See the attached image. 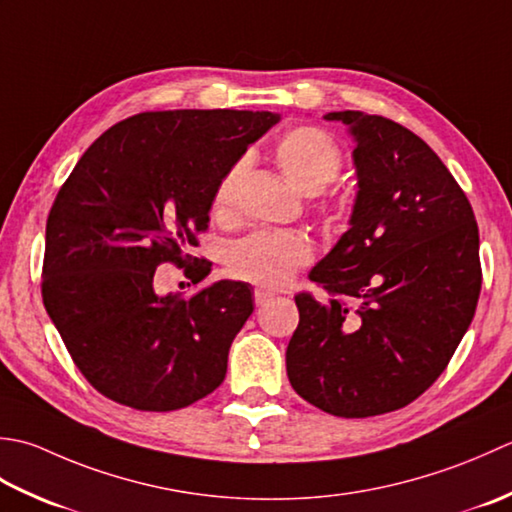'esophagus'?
Wrapping results in <instances>:
<instances>
[{
    "label": "esophagus",
    "mask_w": 512,
    "mask_h": 512,
    "mask_svg": "<svg viewBox=\"0 0 512 512\" xmlns=\"http://www.w3.org/2000/svg\"><path fill=\"white\" fill-rule=\"evenodd\" d=\"M271 298H274V291L263 289V287H258V289L254 291V300H256V305H258V307L267 305V302H269Z\"/></svg>",
    "instance_id": "esophagus-1"
}]
</instances>
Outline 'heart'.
<instances>
[{"instance_id":"1","label":"heart","mask_w":512,"mask_h":512,"mask_svg":"<svg viewBox=\"0 0 512 512\" xmlns=\"http://www.w3.org/2000/svg\"><path fill=\"white\" fill-rule=\"evenodd\" d=\"M280 170L300 192L318 194L342 172V152L325 130L302 125L289 130L276 148ZM249 170V159L234 161L212 194V214L229 218L236 214L241 187ZM311 260L305 236L294 232H258L234 243L227 252L229 276L258 287H280Z\"/></svg>"}]
</instances>
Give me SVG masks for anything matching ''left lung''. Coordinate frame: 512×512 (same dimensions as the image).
Wrapping results in <instances>:
<instances>
[{
  "instance_id": "left-lung-1",
  "label": "left lung",
  "mask_w": 512,
  "mask_h": 512,
  "mask_svg": "<svg viewBox=\"0 0 512 512\" xmlns=\"http://www.w3.org/2000/svg\"><path fill=\"white\" fill-rule=\"evenodd\" d=\"M325 119L356 141L358 194L349 229L309 274L329 298L296 296L287 375L325 413L371 417L420 398L453 358L482 289L479 232L417 134L358 110Z\"/></svg>"
}]
</instances>
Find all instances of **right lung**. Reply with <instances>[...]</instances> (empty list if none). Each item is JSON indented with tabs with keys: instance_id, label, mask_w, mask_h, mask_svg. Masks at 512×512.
<instances>
[{
	"instance_id": "1",
	"label": "right lung",
	"mask_w": 512,
	"mask_h": 512,
	"mask_svg": "<svg viewBox=\"0 0 512 512\" xmlns=\"http://www.w3.org/2000/svg\"><path fill=\"white\" fill-rule=\"evenodd\" d=\"M274 112L163 110L119 121L83 152L46 223L41 296L92 387L139 411H176L221 387L227 353L252 316L238 280L159 296L154 271L192 283L212 263L190 252L210 223L216 183Z\"/></svg>"
}]
</instances>
